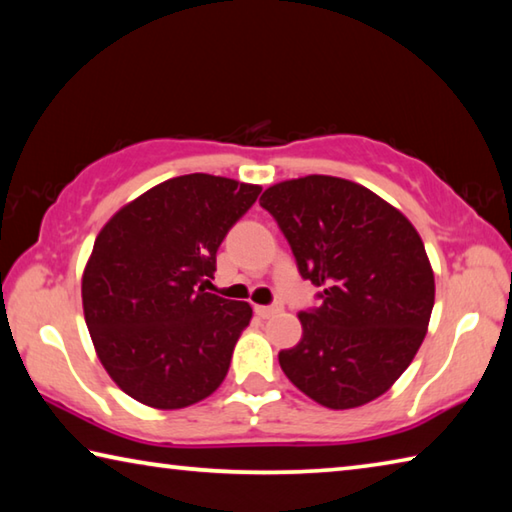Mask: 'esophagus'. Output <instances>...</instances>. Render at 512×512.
I'll list each match as a JSON object with an SVG mask.
<instances>
[{"mask_svg": "<svg viewBox=\"0 0 512 512\" xmlns=\"http://www.w3.org/2000/svg\"><path fill=\"white\" fill-rule=\"evenodd\" d=\"M280 305H257L255 307V314L259 316V318H271V316H275V314H280Z\"/></svg>", "mask_w": 512, "mask_h": 512, "instance_id": "obj_1", "label": "esophagus"}]
</instances>
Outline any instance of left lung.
Returning a JSON list of instances; mask_svg holds the SVG:
<instances>
[{"label": "left lung", "mask_w": 512, "mask_h": 512, "mask_svg": "<svg viewBox=\"0 0 512 512\" xmlns=\"http://www.w3.org/2000/svg\"><path fill=\"white\" fill-rule=\"evenodd\" d=\"M259 205L280 225L300 275L323 289L320 305L298 314L300 343L277 354L284 375L327 409L384 395L422 345L436 296L411 221L334 176L284 180Z\"/></svg>", "instance_id": "1"}]
</instances>
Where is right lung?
I'll return each instance as SVG.
<instances>
[{
  "instance_id": "add662e5",
  "label": "right lung",
  "mask_w": 512,
  "mask_h": 512,
  "mask_svg": "<svg viewBox=\"0 0 512 512\" xmlns=\"http://www.w3.org/2000/svg\"><path fill=\"white\" fill-rule=\"evenodd\" d=\"M262 187L189 173L103 225L83 273V311L112 381L153 409H185L228 375L248 302L207 293L216 250Z\"/></svg>"
}]
</instances>
